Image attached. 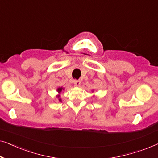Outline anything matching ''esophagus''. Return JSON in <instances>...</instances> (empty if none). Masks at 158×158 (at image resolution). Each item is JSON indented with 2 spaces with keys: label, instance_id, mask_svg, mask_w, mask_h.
<instances>
[{
  "label": "esophagus",
  "instance_id": "esophagus-1",
  "mask_svg": "<svg viewBox=\"0 0 158 158\" xmlns=\"http://www.w3.org/2000/svg\"><path fill=\"white\" fill-rule=\"evenodd\" d=\"M73 83H74L75 86H79L80 85H81V81H80V80H75V81H73Z\"/></svg>",
  "mask_w": 158,
  "mask_h": 158
}]
</instances>
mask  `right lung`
<instances>
[{
  "label": "right lung",
  "instance_id": "right-lung-1",
  "mask_svg": "<svg viewBox=\"0 0 158 158\" xmlns=\"http://www.w3.org/2000/svg\"><path fill=\"white\" fill-rule=\"evenodd\" d=\"M62 90H63V88H58V89H57V91L58 92H59V93H60V92H61L62 91ZM59 101H61V99H59Z\"/></svg>",
  "mask_w": 158,
  "mask_h": 158
}]
</instances>
